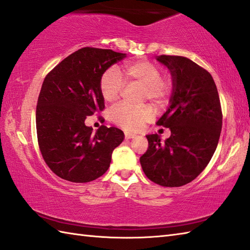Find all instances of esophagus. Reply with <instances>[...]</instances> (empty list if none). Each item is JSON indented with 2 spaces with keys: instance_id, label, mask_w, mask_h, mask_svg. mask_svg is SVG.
Returning a JSON list of instances; mask_svg holds the SVG:
<instances>
[{
  "instance_id": "34e87169",
  "label": "esophagus",
  "mask_w": 250,
  "mask_h": 250,
  "mask_svg": "<svg viewBox=\"0 0 250 250\" xmlns=\"http://www.w3.org/2000/svg\"><path fill=\"white\" fill-rule=\"evenodd\" d=\"M135 136H136L135 134H130V132H125L126 139H131V138H134Z\"/></svg>"
}]
</instances>
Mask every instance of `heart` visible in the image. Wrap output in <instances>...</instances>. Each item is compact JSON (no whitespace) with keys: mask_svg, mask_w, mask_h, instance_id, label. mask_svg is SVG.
I'll return each instance as SVG.
<instances>
[{"mask_svg":"<svg viewBox=\"0 0 250 250\" xmlns=\"http://www.w3.org/2000/svg\"><path fill=\"white\" fill-rule=\"evenodd\" d=\"M162 70L148 61H135L123 65L121 71L111 67L102 76L99 90L104 102L113 103L123 91L125 82L143 86L142 97L154 104H162L170 93V84L162 79ZM113 123L127 130H137L152 119V109L120 104L110 111Z\"/></svg>","mask_w":250,"mask_h":250,"instance_id":"b5f03b06","label":"heart"}]
</instances>
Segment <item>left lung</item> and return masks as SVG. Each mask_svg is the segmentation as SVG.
<instances>
[{
  "label": "left lung",
  "mask_w": 250,
  "mask_h": 250,
  "mask_svg": "<svg viewBox=\"0 0 250 250\" xmlns=\"http://www.w3.org/2000/svg\"><path fill=\"white\" fill-rule=\"evenodd\" d=\"M173 81L170 106L157 122L171 136L165 142L147 135L148 148L140 157L147 179L165 187H180L193 181L209 163L217 147L223 112L213 77L191 60L159 55Z\"/></svg>",
  "instance_id": "8db88e82"
}]
</instances>
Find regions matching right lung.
I'll return each mask as SVG.
<instances>
[{"label": "right lung", "mask_w": 250, "mask_h": 250, "mask_svg": "<svg viewBox=\"0 0 250 250\" xmlns=\"http://www.w3.org/2000/svg\"><path fill=\"white\" fill-rule=\"evenodd\" d=\"M125 57L111 49L81 48L43 80L36 107L37 140L45 163L61 179L74 183L98 179L108 170L113 149L123 142L121 129L102 125L93 132L84 121L104 109L102 76Z\"/></svg>", "instance_id": "right-lung-1"}]
</instances>
